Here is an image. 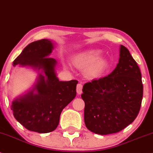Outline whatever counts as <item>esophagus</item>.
Here are the masks:
<instances>
[{"mask_svg": "<svg viewBox=\"0 0 153 153\" xmlns=\"http://www.w3.org/2000/svg\"><path fill=\"white\" fill-rule=\"evenodd\" d=\"M82 93V85L81 83H79L77 85V93L78 95H80Z\"/></svg>", "mask_w": 153, "mask_h": 153, "instance_id": "esophagus-1", "label": "esophagus"}]
</instances>
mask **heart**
<instances>
[{
	"mask_svg": "<svg viewBox=\"0 0 153 153\" xmlns=\"http://www.w3.org/2000/svg\"><path fill=\"white\" fill-rule=\"evenodd\" d=\"M100 52L96 50H89L77 55L73 58V63L75 67L84 69L88 77L95 78L102 73L106 65L104 58H99Z\"/></svg>",
	"mask_w": 153,
	"mask_h": 153,
	"instance_id": "obj_1",
	"label": "heart"
}]
</instances>
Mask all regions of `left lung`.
<instances>
[{"label":"left lung","mask_w":153,"mask_h":153,"mask_svg":"<svg viewBox=\"0 0 153 153\" xmlns=\"http://www.w3.org/2000/svg\"><path fill=\"white\" fill-rule=\"evenodd\" d=\"M82 92L85 124L91 132L116 133L131 124L140 109L143 85L140 70L128 48L121 45L115 70L85 84Z\"/></svg>","instance_id":"left-lung-1"}]
</instances>
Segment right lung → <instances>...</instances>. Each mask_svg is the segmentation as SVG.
<instances>
[{
    "label": "right lung",
    "mask_w": 153,
    "mask_h": 153,
    "mask_svg": "<svg viewBox=\"0 0 153 153\" xmlns=\"http://www.w3.org/2000/svg\"><path fill=\"white\" fill-rule=\"evenodd\" d=\"M53 50L51 40H37L27 45L13 63V66L41 70L44 73L38 75L33 90L16 98L11 105L15 118L26 129L39 133L56 130L62 110L76 96L78 80L60 81L57 78V61L48 57Z\"/></svg>",
    "instance_id": "add662e5"
}]
</instances>
